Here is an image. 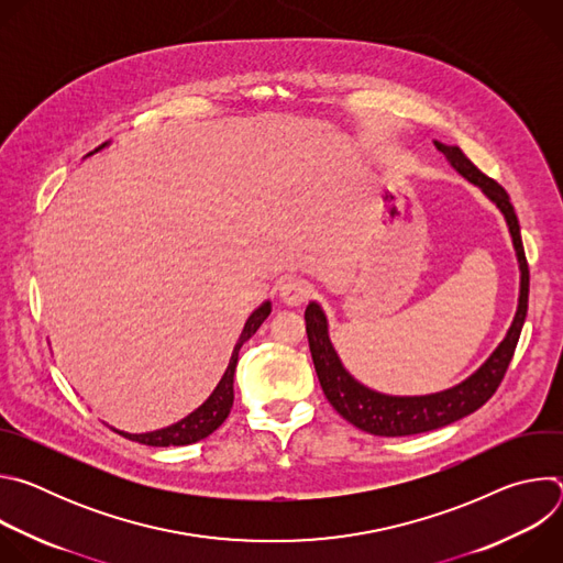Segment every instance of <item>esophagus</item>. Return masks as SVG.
Segmentation results:
<instances>
[{"instance_id":"34e87169","label":"esophagus","mask_w":563,"mask_h":563,"mask_svg":"<svg viewBox=\"0 0 563 563\" xmlns=\"http://www.w3.org/2000/svg\"><path fill=\"white\" fill-rule=\"evenodd\" d=\"M278 291H280V298H283L285 305L296 307V305H302V302L309 298V291H311V289H309V285H307L305 280H300V278H287V280L280 283Z\"/></svg>"}]
</instances>
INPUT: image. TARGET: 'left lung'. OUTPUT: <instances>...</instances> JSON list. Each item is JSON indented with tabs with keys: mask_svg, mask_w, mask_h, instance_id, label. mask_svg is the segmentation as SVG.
<instances>
[{
	"mask_svg": "<svg viewBox=\"0 0 563 563\" xmlns=\"http://www.w3.org/2000/svg\"><path fill=\"white\" fill-rule=\"evenodd\" d=\"M434 144L450 159V165L463 178H467L472 185L484 189V194L506 216L512 243L517 250L519 269H521L519 307H517L515 320H512L506 339L501 341V345L470 378H465L456 387H450L439 394L387 396V394L367 389L365 385H361L345 372V367L341 365V361L330 343L325 313L320 311V307L316 302H309L305 309V330H307L309 352L313 358V367H316L320 387H323L328 400L345 421H350L358 430L376 434V437H408V434L430 432V430L450 426L484 406L486 400L497 391V387L501 385V380L506 376V369L515 356V347H517L523 320L528 313L530 272H528V261H526V252H523V243H521L519 220H517L515 207L510 202V196L506 194V189L499 183H495L486 174H481L463 155V151L459 146H448L441 142H434Z\"/></svg>",
	"mask_w": 563,
	"mask_h": 563,
	"instance_id": "8db88e82",
	"label": "left lung"
}]
</instances>
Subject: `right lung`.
<instances>
[{"instance_id": "add662e5", "label": "right lung", "mask_w": 563, "mask_h": 563, "mask_svg": "<svg viewBox=\"0 0 563 563\" xmlns=\"http://www.w3.org/2000/svg\"><path fill=\"white\" fill-rule=\"evenodd\" d=\"M104 146V144H102ZM98 146V148H102ZM96 148V151H98ZM272 311V305L269 302H263L245 323V330L243 334H240L233 352H231V358H229V365L220 378V383L216 385V389L211 391V396L205 400V404L191 412L187 419L178 421L176 426H169L165 430H157V432H146V434H129V432H118L122 434L124 439L129 441H137V443H144V445H153V448H169V445H189V443H196L205 437H209L211 432H216L224 419L229 417L231 412V406H233V374H235V363H238V352L240 347H243L256 332L258 328L265 323V318L269 316Z\"/></svg>"}]
</instances>
